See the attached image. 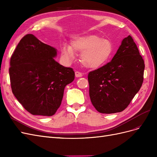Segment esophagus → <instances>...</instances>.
<instances>
[{
	"mask_svg": "<svg viewBox=\"0 0 157 157\" xmlns=\"http://www.w3.org/2000/svg\"><path fill=\"white\" fill-rule=\"evenodd\" d=\"M75 77H82V73L79 72V71H76Z\"/></svg>",
	"mask_w": 157,
	"mask_h": 157,
	"instance_id": "34e87169",
	"label": "esophagus"
}]
</instances>
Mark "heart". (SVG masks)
<instances>
[{
	"mask_svg": "<svg viewBox=\"0 0 157 157\" xmlns=\"http://www.w3.org/2000/svg\"><path fill=\"white\" fill-rule=\"evenodd\" d=\"M113 50L111 40L96 35H90L76 38L71 42V46L65 45L62 55L71 61L75 58V53L81 54L80 61L84 67L98 69L110 59Z\"/></svg>",
	"mask_w": 157,
	"mask_h": 157,
	"instance_id": "obj_1",
	"label": "heart"
}]
</instances>
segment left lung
<instances>
[{
  "mask_svg": "<svg viewBox=\"0 0 157 157\" xmlns=\"http://www.w3.org/2000/svg\"><path fill=\"white\" fill-rule=\"evenodd\" d=\"M144 69V60L129 35L110 62L88 73L89 95L95 109L105 114L124 111L142 86Z\"/></svg>",
  "mask_w": 157,
  "mask_h": 157,
  "instance_id": "1",
  "label": "left lung"
}]
</instances>
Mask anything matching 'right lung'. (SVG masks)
Wrapping results in <instances>:
<instances>
[{
  "label": "right lung",
  "instance_id": "obj_1",
  "mask_svg": "<svg viewBox=\"0 0 157 157\" xmlns=\"http://www.w3.org/2000/svg\"><path fill=\"white\" fill-rule=\"evenodd\" d=\"M56 49L27 34L11 56L12 93L31 115H54L61 105L65 86L75 79L73 69L56 61Z\"/></svg>",
  "mask_w": 157,
  "mask_h": 157
}]
</instances>
